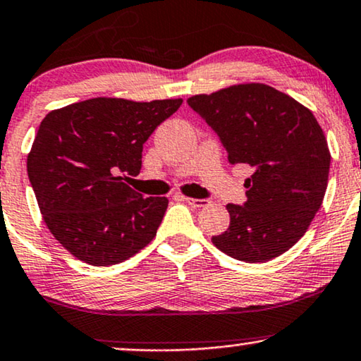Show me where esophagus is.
I'll return each mask as SVG.
<instances>
[{
	"label": "esophagus",
	"mask_w": 361,
	"mask_h": 361,
	"mask_svg": "<svg viewBox=\"0 0 361 361\" xmlns=\"http://www.w3.org/2000/svg\"><path fill=\"white\" fill-rule=\"evenodd\" d=\"M184 200L187 204L190 205V207H195V209H199V207H205V205H209V200H205V199H192V197H184Z\"/></svg>",
	"instance_id": "obj_1"
}]
</instances>
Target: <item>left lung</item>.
Wrapping results in <instances>:
<instances>
[{
    "mask_svg": "<svg viewBox=\"0 0 361 361\" xmlns=\"http://www.w3.org/2000/svg\"><path fill=\"white\" fill-rule=\"evenodd\" d=\"M221 137L231 164H247V202L228 204L231 226L212 242L259 264L293 247L322 207L330 151L312 111L262 82L235 84L187 99Z\"/></svg>",
    "mask_w": 361,
    "mask_h": 361,
    "instance_id": "obj_1",
    "label": "left lung"
}]
</instances>
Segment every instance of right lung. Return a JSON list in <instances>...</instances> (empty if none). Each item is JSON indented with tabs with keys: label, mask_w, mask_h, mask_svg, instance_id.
I'll use <instances>...</instances> for the list:
<instances>
[{
	"label": "right lung",
	"mask_w": 361,
	"mask_h": 361,
	"mask_svg": "<svg viewBox=\"0 0 361 361\" xmlns=\"http://www.w3.org/2000/svg\"><path fill=\"white\" fill-rule=\"evenodd\" d=\"M180 104L94 97L41 121L27 177L43 221L69 254L89 265H116L156 237L169 200L144 199L120 174H139L144 142Z\"/></svg>",
	"instance_id": "1"
}]
</instances>
